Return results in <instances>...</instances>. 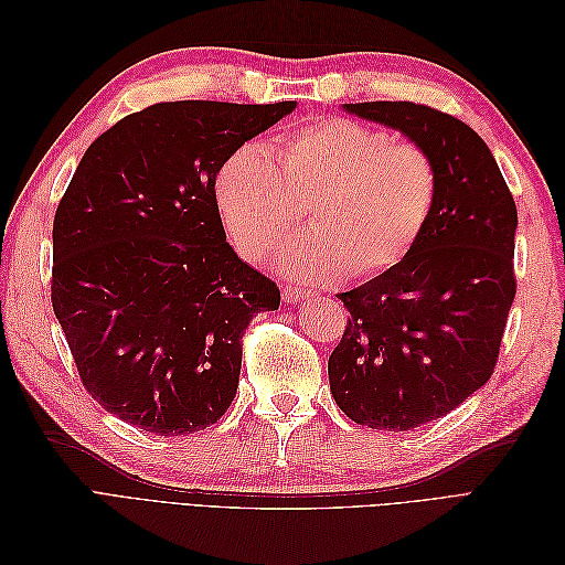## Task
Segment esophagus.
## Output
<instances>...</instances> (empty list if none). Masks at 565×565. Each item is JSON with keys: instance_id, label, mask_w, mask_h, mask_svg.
Listing matches in <instances>:
<instances>
[{"instance_id": "34e87169", "label": "esophagus", "mask_w": 565, "mask_h": 565, "mask_svg": "<svg viewBox=\"0 0 565 565\" xmlns=\"http://www.w3.org/2000/svg\"><path fill=\"white\" fill-rule=\"evenodd\" d=\"M311 297V292L306 287H292V285H287L285 289H282V299L287 301V303H297V301H301V299H309Z\"/></svg>"}]
</instances>
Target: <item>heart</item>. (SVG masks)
I'll return each instance as SVG.
<instances>
[{"label": "heart", "instance_id": "b5f03b06", "mask_svg": "<svg viewBox=\"0 0 565 565\" xmlns=\"http://www.w3.org/2000/svg\"><path fill=\"white\" fill-rule=\"evenodd\" d=\"M266 150L245 143L218 164L212 195L221 226L249 262H266L309 204L313 228L280 264L309 280L372 278L398 266L429 228L438 169L413 141L349 117H318Z\"/></svg>", "mask_w": 565, "mask_h": 565}]
</instances>
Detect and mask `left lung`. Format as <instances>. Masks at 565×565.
Listing matches in <instances>:
<instances>
[{
    "label": "left lung",
    "mask_w": 565,
    "mask_h": 565,
    "mask_svg": "<svg viewBox=\"0 0 565 565\" xmlns=\"http://www.w3.org/2000/svg\"><path fill=\"white\" fill-rule=\"evenodd\" d=\"M344 110L401 129L438 169L436 212L417 247L337 295L351 318L328 363L341 413L370 429L409 431L465 403L498 365L516 297V202L461 119L409 100Z\"/></svg>",
    "instance_id": "8db88e82"
}]
</instances>
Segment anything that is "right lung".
<instances>
[{"mask_svg":"<svg viewBox=\"0 0 565 565\" xmlns=\"http://www.w3.org/2000/svg\"><path fill=\"white\" fill-rule=\"evenodd\" d=\"M297 108L172 100L87 148L54 216L51 303L89 396L156 436L202 431L235 398L249 320L280 289L237 259L212 183Z\"/></svg>","mask_w":565,"mask_h":565,"instance_id":"1","label":"right lung"}]
</instances>
